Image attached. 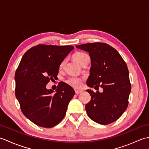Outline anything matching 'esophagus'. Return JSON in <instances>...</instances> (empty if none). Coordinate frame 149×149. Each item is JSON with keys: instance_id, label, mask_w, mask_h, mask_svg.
I'll return each instance as SVG.
<instances>
[{"instance_id": "34e87169", "label": "esophagus", "mask_w": 149, "mask_h": 149, "mask_svg": "<svg viewBox=\"0 0 149 149\" xmlns=\"http://www.w3.org/2000/svg\"><path fill=\"white\" fill-rule=\"evenodd\" d=\"M75 93H76V94H79V93H81L82 92H83V90H75Z\"/></svg>"}]
</instances>
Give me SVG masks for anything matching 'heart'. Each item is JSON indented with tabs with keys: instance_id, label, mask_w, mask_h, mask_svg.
I'll return each mask as SVG.
<instances>
[{
	"instance_id": "1",
	"label": "heart",
	"mask_w": 149,
	"mask_h": 149,
	"mask_svg": "<svg viewBox=\"0 0 149 149\" xmlns=\"http://www.w3.org/2000/svg\"><path fill=\"white\" fill-rule=\"evenodd\" d=\"M88 55L86 54V53L82 52H76L74 55V58L75 61L77 62L79 64H81V63L83 61V60L88 57ZM65 63V60H63L61 62V65H60V68H62L64 66ZM66 83L71 86L74 88H80L82 86V83H83V81L81 78L75 77H70L66 79Z\"/></svg>"
}]
</instances>
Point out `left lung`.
Masks as SVG:
<instances>
[{
  "label": "left lung",
  "instance_id": "left-lung-1",
  "mask_svg": "<svg viewBox=\"0 0 149 149\" xmlns=\"http://www.w3.org/2000/svg\"><path fill=\"white\" fill-rule=\"evenodd\" d=\"M76 48L88 52L90 56L87 86L103 89L102 93L86 90L91 95V100L85 106L88 116L102 125L116 121L127 109L131 90L127 65L108 44L86 43L76 45Z\"/></svg>",
  "mask_w": 149,
  "mask_h": 149
}]
</instances>
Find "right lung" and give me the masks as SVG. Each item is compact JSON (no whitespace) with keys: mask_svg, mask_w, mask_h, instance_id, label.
<instances>
[{"mask_svg":"<svg viewBox=\"0 0 149 149\" xmlns=\"http://www.w3.org/2000/svg\"><path fill=\"white\" fill-rule=\"evenodd\" d=\"M74 49L71 45H38L24 54L15 72V95L22 112L40 127L50 128L65 116L74 89L65 83L58 89L47 90L50 80L55 79L59 66Z\"/></svg>","mask_w":149,"mask_h":149,"instance_id":"add662e5","label":"right lung"}]
</instances>
